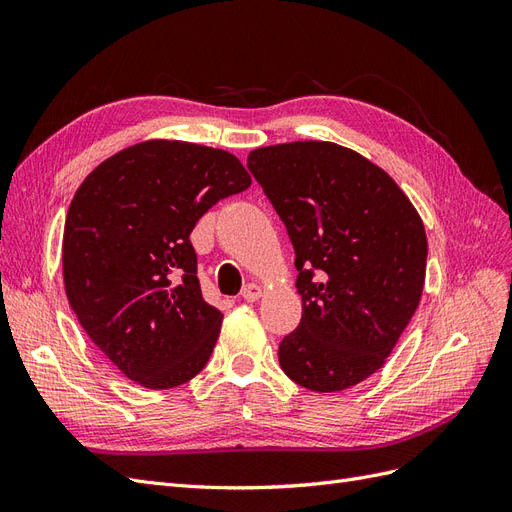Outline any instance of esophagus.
Wrapping results in <instances>:
<instances>
[{"instance_id":"esophagus-1","label":"esophagus","mask_w":512,"mask_h":512,"mask_svg":"<svg viewBox=\"0 0 512 512\" xmlns=\"http://www.w3.org/2000/svg\"><path fill=\"white\" fill-rule=\"evenodd\" d=\"M262 297V288L258 284H247L243 290H241V299L252 303V301H258Z\"/></svg>"}]
</instances>
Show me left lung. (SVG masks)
Masks as SVG:
<instances>
[{
  "label": "left lung",
  "mask_w": 512,
  "mask_h": 512,
  "mask_svg": "<svg viewBox=\"0 0 512 512\" xmlns=\"http://www.w3.org/2000/svg\"><path fill=\"white\" fill-rule=\"evenodd\" d=\"M247 168L297 256L303 316L277 352L284 374L309 391L350 389L384 365L416 312L425 226L382 168L335 143L260 147Z\"/></svg>",
  "instance_id": "obj_1"
}]
</instances>
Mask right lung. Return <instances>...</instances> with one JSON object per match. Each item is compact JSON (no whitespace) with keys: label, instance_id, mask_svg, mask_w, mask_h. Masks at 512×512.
Masks as SVG:
<instances>
[{"label":"right lung","instance_id":"right-lung-1","mask_svg":"<svg viewBox=\"0 0 512 512\" xmlns=\"http://www.w3.org/2000/svg\"><path fill=\"white\" fill-rule=\"evenodd\" d=\"M250 183L228 151L145 141L76 190L61 256L70 307L108 361L145 389H173L207 365L222 312L200 292L190 232Z\"/></svg>","mask_w":512,"mask_h":512}]
</instances>
